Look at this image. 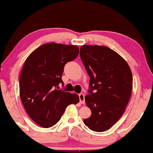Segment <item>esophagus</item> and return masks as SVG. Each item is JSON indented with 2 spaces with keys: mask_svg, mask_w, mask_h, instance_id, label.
I'll return each instance as SVG.
<instances>
[{
  "mask_svg": "<svg viewBox=\"0 0 153 153\" xmlns=\"http://www.w3.org/2000/svg\"><path fill=\"white\" fill-rule=\"evenodd\" d=\"M79 102L82 104H84L85 103V100H84V94L83 93L79 94Z\"/></svg>",
  "mask_w": 153,
  "mask_h": 153,
  "instance_id": "34e87169",
  "label": "esophagus"
}]
</instances>
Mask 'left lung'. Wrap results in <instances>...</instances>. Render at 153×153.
Returning a JSON list of instances; mask_svg holds the SVG:
<instances>
[{"mask_svg": "<svg viewBox=\"0 0 153 153\" xmlns=\"http://www.w3.org/2000/svg\"><path fill=\"white\" fill-rule=\"evenodd\" d=\"M79 54L90 77L85 101L92 114L84 123L94 131H103L124 113L131 94L132 73L127 62L105 46L82 45Z\"/></svg>", "mask_w": 153, "mask_h": 153, "instance_id": "8db88e82", "label": "left lung"}]
</instances>
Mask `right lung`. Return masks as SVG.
Here are the masks:
<instances>
[{"label": "right lung", "mask_w": 153, "mask_h": 153, "mask_svg": "<svg viewBox=\"0 0 153 153\" xmlns=\"http://www.w3.org/2000/svg\"><path fill=\"white\" fill-rule=\"evenodd\" d=\"M76 45L50 43L41 45L29 55L20 76V96L34 122L49 128L59 122L70 104L79 102L77 94L59 90L68 62L76 59Z\"/></svg>", "instance_id": "1"}]
</instances>
